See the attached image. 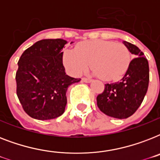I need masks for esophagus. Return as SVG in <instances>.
Returning <instances> with one entry per match:
<instances>
[{"mask_svg": "<svg viewBox=\"0 0 160 160\" xmlns=\"http://www.w3.org/2000/svg\"><path fill=\"white\" fill-rule=\"evenodd\" d=\"M82 81L83 82H85V83H90L92 81V80H91V79H90V78H82Z\"/></svg>", "mask_w": 160, "mask_h": 160, "instance_id": "esophagus-1", "label": "esophagus"}]
</instances>
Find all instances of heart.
I'll use <instances>...</instances> for the list:
<instances>
[{
  "instance_id": "heart-1",
  "label": "heart",
  "mask_w": 160,
  "mask_h": 160,
  "mask_svg": "<svg viewBox=\"0 0 160 160\" xmlns=\"http://www.w3.org/2000/svg\"><path fill=\"white\" fill-rule=\"evenodd\" d=\"M63 64L71 75L78 76L90 66L103 80H118L126 73L130 54L126 46L113 41L95 40L77 45L75 51L63 54Z\"/></svg>"
}]
</instances>
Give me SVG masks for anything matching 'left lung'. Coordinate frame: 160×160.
<instances>
[{"label": "left lung", "instance_id": "left-lung-1", "mask_svg": "<svg viewBox=\"0 0 160 160\" xmlns=\"http://www.w3.org/2000/svg\"><path fill=\"white\" fill-rule=\"evenodd\" d=\"M123 43L134 56L119 82L105 84V90L96 98L100 111L116 119H126L134 114L148 90L149 69L148 60L136 46Z\"/></svg>", "mask_w": 160, "mask_h": 160}]
</instances>
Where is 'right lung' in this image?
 I'll list each match as a JSON object with an SVG mask.
<instances>
[{
    "mask_svg": "<svg viewBox=\"0 0 160 160\" xmlns=\"http://www.w3.org/2000/svg\"><path fill=\"white\" fill-rule=\"evenodd\" d=\"M66 43L62 39L41 40L19 59L16 95L31 118L46 120L60 116L67 103L68 86L80 80L65 74L62 50Z\"/></svg>",
    "mask_w": 160,
    "mask_h": 160,
    "instance_id": "1",
    "label": "right lung"
}]
</instances>
